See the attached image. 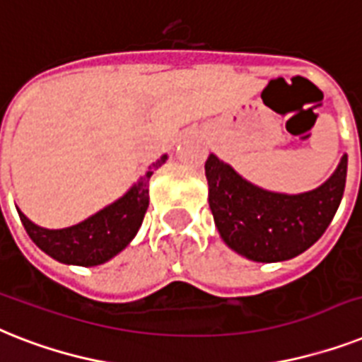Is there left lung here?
<instances>
[{
    "mask_svg": "<svg viewBox=\"0 0 362 362\" xmlns=\"http://www.w3.org/2000/svg\"><path fill=\"white\" fill-rule=\"evenodd\" d=\"M204 169L210 210L225 243L255 262H281L307 251L333 221L346 187L348 156L325 184L301 195L252 186L214 154Z\"/></svg>",
    "mask_w": 362,
    "mask_h": 362,
    "instance_id": "8db88e82",
    "label": "left lung"
}]
</instances>
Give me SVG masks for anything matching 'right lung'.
Wrapping results in <instances>:
<instances>
[{"mask_svg":"<svg viewBox=\"0 0 362 362\" xmlns=\"http://www.w3.org/2000/svg\"><path fill=\"white\" fill-rule=\"evenodd\" d=\"M165 158L167 156H163L152 163L146 175L141 176L122 199L79 225L48 230L29 221L22 211H18L20 221L37 247L59 262L76 266H98L107 262L122 251L139 230L148 208V180L152 173L165 163Z\"/></svg>","mask_w":362,"mask_h":362,"instance_id":"obj_1","label":"right lung"}]
</instances>
